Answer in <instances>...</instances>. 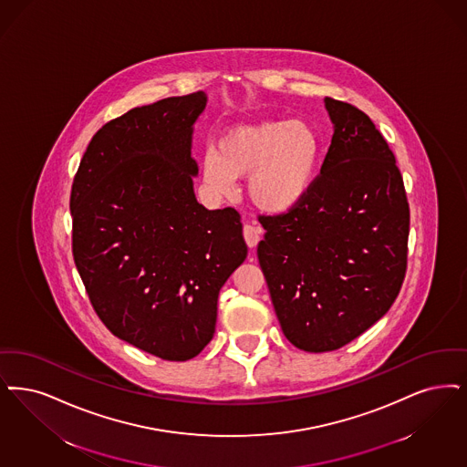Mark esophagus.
<instances>
[{"label": "esophagus", "mask_w": 467, "mask_h": 467, "mask_svg": "<svg viewBox=\"0 0 467 467\" xmlns=\"http://www.w3.org/2000/svg\"><path fill=\"white\" fill-rule=\"evenodd\" d=\"M261 227L252 224H244L243 227V236H244V242L250 246V248H255L257 243L261 240Z\"/></svg>", "instance_id": "34e87169"}]
</instances>
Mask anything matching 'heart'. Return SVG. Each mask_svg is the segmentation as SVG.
<instances>
[{
    "mask_svg": "<svg viewBox=\"0 0 467 467\" xmlns=\"http://www.w3.org/2000/svg\"><path fill=\"white\" fill-rule=\"evenodd\" d=\"M319 142L300 119L262 121L225 130L217 148L202 160L206 186L219 194L248 177L246 191L254 205L267 213H286L299 205L313 186Z\"/></svg>",
    "mask_w": 467,
    "mask_h": 467,
    "instance_id": "heart-1",
    "label": "heart"
}]
</instances>
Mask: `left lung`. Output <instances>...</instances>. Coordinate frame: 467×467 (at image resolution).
<instances>
[{
	"label": "left lung",
	"mask_w": 467,
	"mask_h": 467,
	"mask_svg": "<svg viewBox=\"0 0 467 467\" xmlns=\"http://www.w3.org/2000/svg\"><path fill=\"white\" fill-rule=\"evenodd\" d=\"M332 144L306 198L261 215L257 257L285 337L302 351H336L398 297L410 210L401 173L372 119L325 97Z\"/></svg>",
	"instance_id": "obj_1"
}]
</instances>
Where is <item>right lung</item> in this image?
<instances>
[{
  "label": "right lung",
  "mask_w": 467,
  "mask_h": 467,
  "mask_svg": "<svg viewBox=\"0 0 467 467\" xmlns=\"http://www.w3.org/2000/svg\"><path fill=\"white\" fill-rule=\"evenodd\" d=\"M205 108V92H194L106 123L71 189L73 255L97 317L168 361L212 340L219 292L248 252L240 213L194 196L192 130Z\"/></svg>",
  "instance_id": "obj_1"
}]
</instances>
